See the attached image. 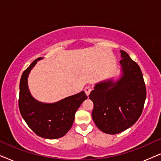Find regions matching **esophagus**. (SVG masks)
Instances as JSON below:
<instances>
[{
	"instance_id": "1",
	"label": "esophagus",
	"mask_w": 161,
	"mask_h": 161,
	"mask_svg": "<svg viewBox=\"0 0 161 161\" xmlns=\"http://www.w3.org/2000/svg\"><path fill=\"white\" fill-rule=\"evenodd\" d=\"M84 91H85L86 94L87 96H89V94H90V92H91V91H92V88L90 87V86H88L85 87Z\"/></svg>"
}]
</instances>
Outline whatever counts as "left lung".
Wrapping results in <instances>:
<instances>
[{
	"label": "left lung",
	"instance_id": "left-lung-1",
	"mask_svg": "<svg viewBox=\"0 0 161 161\" xmlns=\"http://www.w3.org/2000/svg\"><path fill=\"white\" fill-rule=\"evenodd\" d=\"M119 75L95 83L89 98L96 126L107 134L119 133L135 124L146 100V86L137 64L120 50Z\"/></svg>",
	"mask_w": 161,
	"mask_h": 161
}]
</instances>
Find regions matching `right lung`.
Segmentation results:
<instances>
[{"label": "right lung", "instance_id": "right-lung-1", "mask_svg": "<svg viewBox=\"0 0 161 161\" xmlns=\"http://www.w3.org/2000/svg\"><path fill=\"white\" fill-rule=\"evenodd\" d=\"M38 58L23 72L19 83V108L23 119L37 136L56 139L65 136L73 124L75 114L87 99L82 91L56 103H43L35 99L28 88V78Z\"/></svg>", "mask_w": 161, "mask_h": 161}]
</instances>
